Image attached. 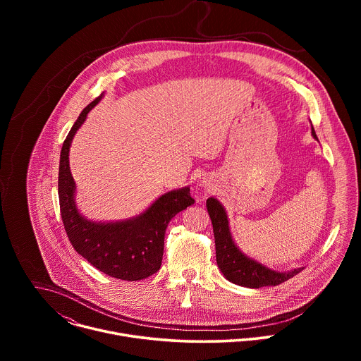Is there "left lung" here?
<instances>
[{
    "instance_id": "left-lung-1",
    "label": "left lung",
    "mask_w": 361,
    "mask_h": 361,
    "mask_svg": "<svg viewBox=\"0 0 361 361\" xmlns=\"http://www.w3.org/2000/svg\"><path fill=\"white\" fill-rule=\"evenodd\" d=\"M312 134L317 140L313 127ZM207 212L213 223L217 266L228 281L248 288H260L266 286H279L301 271V269H295L280 273L250 259L234 244L226 210L217 198L210 197L207 200Z\"/></svg>"
}]
</instances>
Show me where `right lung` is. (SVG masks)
Masks as SVG:
<instances>
[{
    "label": "right lung",
    "instance_id": "obj_1",
    "mask_svg": "<svg viewBox=\"0 0 361 361\" xmlns=\"http://www.w3.org/2000/svg\"><path fill=\"white\" fill-rule=\"evenodd\" d=\"M101 98L102 94L82 110L63 144L59 170L60 212L70 243L91 266L110 277L137 281L160 270L166 228L177 213L194 204V198L188 187L174 190L154 201L142 214L117 223H94L78 213L68 152L73 137Z\"/></svg>",
    "mask_w": 361,
    "mask_h": 361
}]
</instances>
